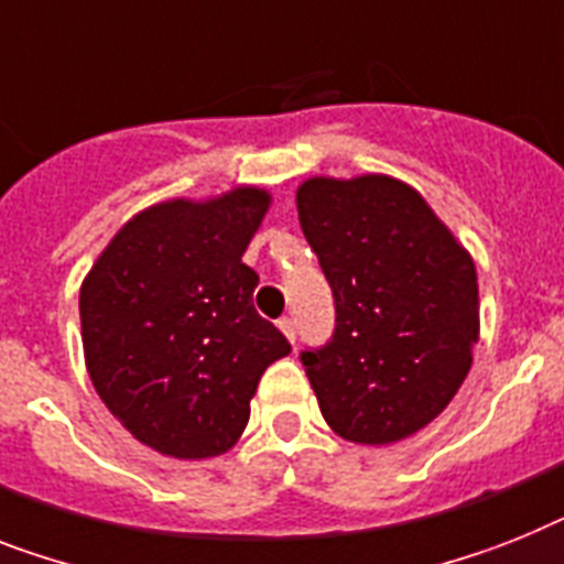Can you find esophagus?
<instances>
[{
	"instance_id": "obj_1",
	"label": "esophagus",
	"mask_w": 564,
	"mask_h": 564,
	"mask_svg": "<svg viewBox=\"0 0 564 564\" xmlns=\"http://www.w3.org/2000/svg\"><path fill=\"white\" fill-rule=\"evenodd\" d=\"M279 328H282V334H285L291 343H296V323H293V316H282V319H279Z\"/></svg>"
}]
</instances>
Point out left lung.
<instances>
[{
	"mask_svg": "<svg viewBox=\"0 0 564 564\" xmlns=\"http://www.w3.org/2000/svg\"><path fill=\"white\" fill-rule=\"evenodd\" d=\"M296 209L337 308L332 339L302 351L325 423L369 446L415 435L473 366V256L423 195L392 175L308 178Z\"/></svg>",
	"mask_w": 564,
	"mask_h": 564,
	"instance_id": "1",
	"label": "left lung"
}]
</instances>
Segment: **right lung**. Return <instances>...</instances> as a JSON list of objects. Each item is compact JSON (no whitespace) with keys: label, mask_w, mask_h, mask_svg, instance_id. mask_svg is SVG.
<instances>
[{"label":"right lung","mask_w":564,"mask_h":564,"mask_svg":"<svg viewBox=\"0 0 564 564\" xmlns=\"http://www.w3.org/2000/svg\"><path fill=\"white\" fill-rule=\"evenodd\" d=\"M271 193L172 198L129 218L80 288L86 369L109 412L172 458L227 453L264 369L291 343L253 308L241 262Z\"/></svg>","instance_id":"right-lung-1"}]
</instances>
